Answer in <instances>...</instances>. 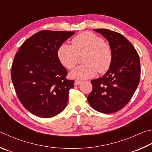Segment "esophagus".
I'll use <instances>...</instances> for the list:
<instances>
[{
  "label": "esophagus",
  "mask_w": 152,
  "mask_h": 152,
  "mask_svg": "<svg viewBox=\"0 0 152 152\" xmlns=\"http://www.w3.org/2000/svg\"><path fill=\"white\" fill-rule=\"evenodd\" d=\"M81 83V81L75 80V86H79V85H80Z\"/></svg>",
  "instance_id": "obj_1"
}]
</instances>
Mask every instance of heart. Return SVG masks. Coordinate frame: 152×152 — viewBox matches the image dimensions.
I'll return each mask as SVG.
<instances>
[{
	"mask_svg": "<svg viewBox=\"0 0 152 152\" xmlns=\"http://www.w3.org/2000/svg\"><path fill=\"white\" fill-rule=\"evenodd\" d=\"M72 46L63 44L57 50V57L62 65L68 69H73L82 57L83 65L70 72V77L77 79L93 77L97 73L108 71L112 63L111 46L103 38L90 32H83L72 39Z\"/></svg>",
	"mask_w": 152,
	"mask_h": 152,
	"instance_id": "1",
	"label": "heart"
}]
</instances>
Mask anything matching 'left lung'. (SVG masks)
<instances>
[{
	"mask_svg": "<svg viewBox=\"0 0 152 152\" xmlns=\"http://www.w3.org/2000/svg\"><path fill=\"white\" fill-rule=\"evenodd\" d=\"M107 40L112 50L110 69L102 77L91 80L89 105L103 113L121 110L134 95L140 79V61L136 50L121 34L109 29H94Z\"/></svg>",
	"mask_w": 152,
	"mask_h": 152,
	"instance_id": "obj_1",
	"label": "left lung"
}]
</instances>
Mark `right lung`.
<instances>
[{
  "mask_svg": "<svg viewBox=\"0 0 152 152\" xmlns=\"http://www.w3.org/2000/svg\"><path fill=\"white\" fill-rule=\"evenodd\" d=\"M74 31H41L23 42L16 53L11 79L18 99L28 111L43 118L61 113L74 80L57 57V50Z\"/></svg>",
  "mask_w": 152,
  "mask_h": 152,
  "instance_id": "1",
  "label": "right lung"
}]
</instances>
